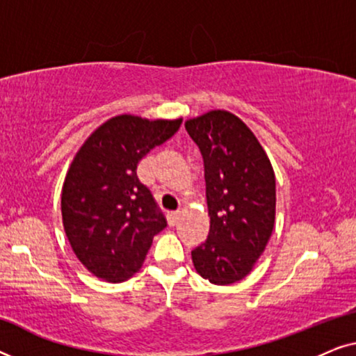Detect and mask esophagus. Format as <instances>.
<instances>
[{
    "label": "esophagus",
    "instance_id": "1",
    "mask_svg": "<svg viewBox=\"0 0 356 356\" xmlns=\"http://www.w3.org/2000/svg\"><path fill=\"white\" fill-rule=\"evenodd\" d=\"M178 218H179V213L178 212H172V213H168V223L172 227H175L178 223Z\"/></svg>",
    "mask_w": 356,
    "mask_h": 356
}]
</instances>
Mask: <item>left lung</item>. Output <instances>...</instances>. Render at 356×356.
I'll use <instances>...</instances> for the list:
<instances>
[{
    "instance_id": "obj_1",
    "label": "left lung",
    "mask_w": 356,
    "mask_h": 356,
    "mask_svg": "<svg viewBox=\"0 0 356 356\" xmlns=\"http://www.w3.org/2000/svg\"><path fill=\"white\" fill-rule=\"evenodd\" d=\"M204 160L211 230L191 252L194 269L216 285L245 279L275 225V173L254 133L227 110L184 121Z\"/></svg>"
}]
</instances>
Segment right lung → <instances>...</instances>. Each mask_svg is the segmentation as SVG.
Wrapping results in <instances>:
<instances>
[{"mask_svg": "<svg viewBox=\"0 0 356 356\" xmlns=\"http://www.w3.org/2000/svg\"><path fill=\"white\" fill-rule=\"evenodd\" d=\"M181 123L183 118L113 116L72 159L61 189L63 227L76 257L97 279L111 284L131 279L154 236L167 227L136 170Z\"/></svg>", "mask_w": 356, "mask_h": 356, "instance_id": "obj_1", "label": "right lung"}]
</instances>
